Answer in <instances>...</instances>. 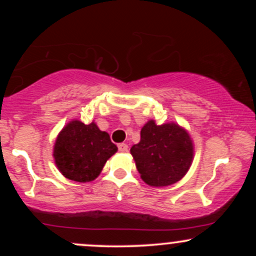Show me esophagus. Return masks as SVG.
<instances>
[{"mask_svg":"<svg viewBox=\"0 0 256 256\" xmlns=\"http://www.w3.org/2000/svg\"><path fill=\"white\" fill-rule=\"evenodd\" d=\"M118 149H119V152H128V146L126 144V143H120V144H118Z\"/></svg>","mask_w":256,"mask_h":256,"instance_id":"esophagus-1","label":"esophagus"}]
</instances>
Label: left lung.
<instances>
[{"instance_id":"obj_1","label":"left lung","mask_w":256,"mask_h":256,"mask_svg":"<svg viewBox=\"0 0 256 256\" xmlns=\"http://www.w3.org/2000/svg\"><path fill=\"white\" fill-rule=\"evenodd\" d=\"M142 180L150 186H167L186 174L194 160V142L177 122L158 125L149 120L140 130V143L130 149Z\"/></svg>"}]
</instances>
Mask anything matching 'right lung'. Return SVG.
<instances>
[{"label": "right lung", "instance_id": "right-lung-1", "mask_svg": "<svg viewBox=\"0 0 256 256\" xmlns=\"http://www.w3.org/2000/svg\"><path fill=\"white\" fill-rule=\"evenodd\" d=\"M116 152L110 134L100 130L95 122L85 125L73 119L58 132L52 156L64 177L86 183L98 177L108 158Z\"/></svg>", "mask_w": 256, "mask_h": 256}]
</instances>
